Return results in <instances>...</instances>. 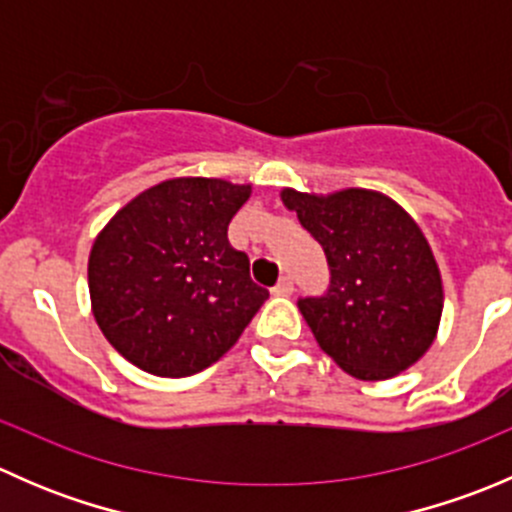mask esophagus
Returning a JSON list of instances; mask_svg holds the SVG:
<instances>
[{
	"instance_id": "34e87169",
	"label": "esophagus",
	"mask_w": 512,
	"mask_h": 512,
	"mask_svg": "<svg viewBox=\"0 0 512 512\" xmlns=\"http://www.w3.org/2000/svg\"><path fill=\"white\" fill-rule=\"evenodd\" d=\"M292 292H294L292 277H282V280L277 282V287L272 289V294H275V297H289Z\"/></svg>"
}]
</instances>
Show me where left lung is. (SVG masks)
<instances>
[{
	"label": "left lung",
	"mask_w": 512,
	"mask_h": 512,
	"mask_svg": "<svg viewBox=\"0 0 512 512\" xmlns=\"http://www.w3.org/2000/svg\"><path fill=\"white\" fill-rule=\"evenodd\" d=\"M282 203L322 245L332 270L324 297L299 312L324 354L361 381L394 379L436 342L443 280L421 227L379 190L299 193Z\"/></svg>",
	"instance_id": "left-lung-1"
}]
</instances>
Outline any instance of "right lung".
I'll use <instances>...</instances> for the list:
<instances>
[{
	"label": "right lung",
	"mask_w": 512,
	"mask_h": 512,
	"mask_svg": "<svg viewBox=\"0 0 512 512\" xmlns=\"http://www.w3.org/2000/svg\"><path fill=\"white\" fill-rule=\"evenodd\" d=\"M252 185L168 178L128 200L89 255L91 312L103 337L153 376L198 374L235 347L270 297L227 225Z\"/></svg>",
	"instance_id": "1"
}]
</instances>
